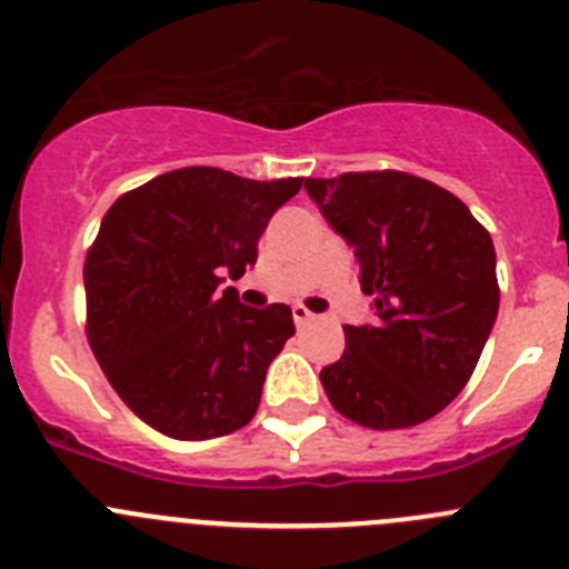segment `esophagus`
<instances>
[{
  "mask_svg": "<svg viewBox=\"0 0 569 569\" xmlns=\"http://www.w3.org/2000/svg\"><path fill=\"white\" fill-rule=\"evenodd\" d=\"M291 317H295L297 326H306V322L315 320V315H311V311L306 309V306H300V302H297V306H291Z\"/></svg>",
  "mask_w": 569,
  "mask_h": 569,
  "instance_id": "obj_1",
  "label": "esophagus"
}]
</instances>
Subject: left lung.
<instances>
[{"label":"left lung","mask_w":569,"mask_h":569,"mask_svg":"<svg viewBox=\"0 0 569 569\" xmlns=\"http://www.w3.org/2000/svg\"><path fill=\"white\" fill-rule=\"evenodd\" d=\"M306 193L353 247L373 297V322L345 326V353L320 370L331 405L370 429L438 416L500 309L491 236L458 196L401 171L306 179Z\"/></svg>","instance_id":"left-lung-1"}]
</instances>
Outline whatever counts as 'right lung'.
Listing matches in <instances>:
<instances>
[{
    "label": "right lung",
    "mask_w": 569,
    "mask_h": 569,
    "mask_svg": "<svg viewBox=\"0 0 569 569\" xmlns=\"http://www.w3.org/2000/svg\"><path fill=\"white\" fill-rule=\"evenodd\" d=\"M302 179L254 182L179 168L120 196L87 254V331L126 407L157 432L210 440L252 421L291 309H249L227 278L258 260L269 219Z\"/></svg>",
    "instance_id": "add662e5"
}]
</instances>
